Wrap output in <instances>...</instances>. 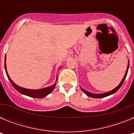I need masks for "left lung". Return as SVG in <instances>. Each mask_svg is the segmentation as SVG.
I'll return each instance as SVG.
<instances>
[{"label":"left lung","instance_id":"obj_1","mask_svg":"<svg viewBox=\"0 0 134 134\" xmlns=\"http://www.w3.org/2000/svg\"><path fill=\"white\" fill-rule=\"evenodd\" d=\"M129 66H130V62L128 61V64H127V70H126V72H125V76H124V77L123 78V79L121 80V82L119 84V85H118L117 87H115L114 89L109 91V92H107V93H100V94H95V93H90V92L86 91V90H85L84 88H82V87H80V88H81L82 91H83L84 93H85L86 95L88 96V97H92V98H95V99L103 98V97H107V96L111 95V94H114L115 93H116V92H117V91H118L119 88H120L121 86H122L124 80H125V78H126V76H127V72H128V69H129Z\"/></svg>","mask_w":134,"mask_h":134}]
</instances>
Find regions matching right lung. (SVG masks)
<instances>
[{"instance_id": "1", "label": "right lung", "mask_w": 134, "mask_h": 134, "mask_svg": "<svg viewBox=\"0 0 134 134\" xmlns=\"http://www.w3.org/2000/svg\"><path fill=\"white\" fill-rule=\"evenodd\" d=\"M59 68H60V67ZM4 69H5L6 74H7V77H8L9 81L10 82V83H11V85H13V86L14 88H15L16 91H18L19 93H21V94L28 96V97H30L37 98V99L46 97V96L48 95L49 94H50V93L54 91V89L55 88V85H56L58 76H56V80H55V82L54 85H52V86H48V87H46V88H40V89H28V88H23V87H21V86H19V85H16V84L10 79L9 74L7 72V65H6V55L5 59H4Z\"/></svg>"}]
</instances>
